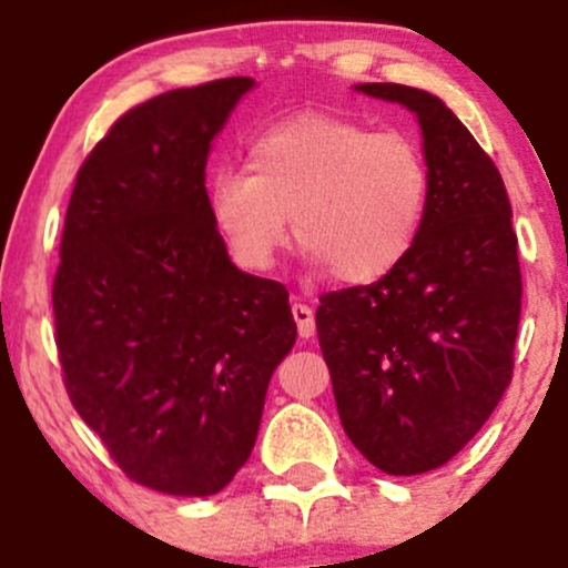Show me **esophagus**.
Returning a JSON list of instances; mask_svg holds the SVG:
<instances>
[{
  "label": "esophagus",
  "instance_id": "obj_1",
  "mask_svg": "<svg viewBox=\"0 0 568 568\" xmlns=\"http://www.w3.org/2000/svg\"><path fill=\"white\" fill-rule=\"evenodd\" d=\"M294 321L296 326H300V337H313V332H316V316H313V307L305 305V302H294Z\"/></svg>",
  "mask_w": 568,
  "mask_h": 568
}]
</instances>
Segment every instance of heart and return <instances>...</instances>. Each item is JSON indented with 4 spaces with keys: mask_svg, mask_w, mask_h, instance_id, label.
I'll return each instance as SVG.
<instances>
[{
    "mask_svg": "<svg viewBox=\"0 0 568 568\" xmlns=\"http://www.w3.org/2000/svg\"><path fill=\"white\" fill-rule=\"evenodd\" d=\"M205 203L242 266L277 261L291 216L296 242L332 277L374 285L415 252L432 203V170L404 131L311 112L257 131L247 145V173L216 170Z\"/></svg>",
    "mask_w": 568,
    "mask_h": 568,
    "instance_id": "obj_1",
    "label": "heart"
}]
</instances>
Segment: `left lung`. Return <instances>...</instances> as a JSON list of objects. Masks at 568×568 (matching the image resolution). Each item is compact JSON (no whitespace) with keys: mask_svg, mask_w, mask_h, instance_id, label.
<instances>
[{"mask_svg":"<svg viewBox=\"0 0 568 568\" xmlns=\"http://www.w3.org/2000/svg\"><path fill=\"white\" fill-rule=\"evenodd\" d=\"M417 114L432 203L390 277L321 296L316 329L337 415L387 475L443 467L480 432L514 376L523 272L506 183L437 95L359 84Z\"/></svg>","mask_w":568,"mask_h":568,"instance_id":"left-lung-1","label":"left lung"}]
</instances>
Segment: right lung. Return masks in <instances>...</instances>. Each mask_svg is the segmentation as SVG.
I'll return each mask as SVG.
<instances>
[{"label": "right lung", "instance_id": "right-lung-1", "mask_svg": "<svg viewBox=\"0 0 568 568\" xmlns=\"http://www.w3.org/2000/svg\"><path fill=\"white\" fill-rule=\"evenodd\" d=\"M250 77L120 114L73 183L51 288L68 398L134 484L225 489L296 341L288 291L239 272L211 225L205 159Z\"/></svg>", "mask_w": 568, "mask_h": 568}]
</instances>
